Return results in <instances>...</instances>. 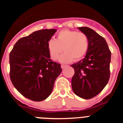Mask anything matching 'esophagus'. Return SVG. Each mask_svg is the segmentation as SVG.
Wrapping results in <instances>:
<instances>
[{
    "label": "esophagus",
    "instance_id": "34e87169",
    "mask_svg": "<svg viewBox=\"0 0 123 123\" xmlns=\"http://www.w3.org/2000/svg\"><path fill=\"white\" fill-rule=\"evenodd\" d=\"M61 67H62V68L63 69H65L66 67H67V66H66V65H61Z\"/></svg>",
    "mask_w": 123,
    "mask_h": 123
}]
</instances>
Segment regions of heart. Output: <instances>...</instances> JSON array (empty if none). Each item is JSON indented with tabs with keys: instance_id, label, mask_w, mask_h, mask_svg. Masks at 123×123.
Masks as SVG:
<instances>
[{
	"instance_id": "heart-1",
	"label": "heart",
	"mask_w": 123,
	"mask_h": 123,
	"mask_svg": "<svg viewBox=\"0 0 123 123\" xmlns=\"http://www.w3.org/2000/svg\"><path fill=\"white\" fill-rule=\"evenodd\" d=\"M89 45V38L85 33L68 29L58 32L55 39H50L47 44L50 58L54 60L58 59L63 50L65 51L59 58L62 63L82 59L87 52Z\"/></svg>"
}]
</instances>
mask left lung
<instances>
[{"mask_svg": "<svg viewBox=\"0 0 123 123\" xmlns=\"http://www.w3.org/2000/svg\"><path fill=\"white\" fill-rule=\"evenodd\" d=\"M89 38L85 58L71 65L74 74L71 79L74 93L84 99L93 98L104 89L110 75L111 52L103 37L88 27L78 28Z\"/></svg>", "mask_w": 123, "mask_h": 123, "instance_id": "left-lung-1", "label": "left lung"}]
</instances>
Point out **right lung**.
I'll return each mask as SVG.
<instances>
[{
    "label": "right lung",
    "instance_id": "add662e5",
    "mask_svg": "<svg viewBox=\"0 0 123 123\" xmlns=\"http://www.w3.org/2000/svg\"><path fill=\"white\" fill-rule=\"evenodd\" d=\"M56 31L41 29L19 39L10 53V77L17 91L31 100L40 102L52 93L62 69L52 62L48 42Z\"/></svg>",
    "mask_w": 123,
    "mask_h": 123
}]
</instances>
